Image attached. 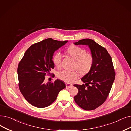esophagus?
<instances>
[{"mask_svg": "<svg viewBox=\"0 0 131 131\" xmlns=\"http://www.w3.org/2000/svg\"><path fill=\"white\" fill-rule=\"evenodd\" d=\"M66 88H71L72 87H73V84L66 83Z\"/></svg>", "mask_w": 131, "mask_h": 131, "instance_id": "34e87169", "label": "esophagus"}]
</instances>
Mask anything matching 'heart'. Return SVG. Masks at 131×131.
Wrapping results in <instances>:
<instances>
[{
    "instance_id": "heart-1",
    "label": "heart",
    "mask_w": 131,
    "mask_h": 131,
    "mask_svg": "<svg viewBox=\"0 0 131 131\" xmlns=\"http://www.w3.org/2000/svg\"><path fill=\"white\" fill-rule=\"evenodd\" d=\"M66 51L75 60L74 69L78 70L81 75H86L92 70L94 61V57L92 54L87 53L86 49L75 45H72L67 49ZM62 59V55L60 52H57L53 57V64L58 69H60L61 66ZM57 77L66 82L72 83L78 78V72L77 71L64 70L58 72Z\"/></svg>"
}]
</instances>
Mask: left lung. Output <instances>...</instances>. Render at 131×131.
Segmentation results:
<instances>
[{"mask_svg": "<svg viewBox=\"0 0 131 131\" xmlns=\"http://www.w3.org/2000/svg\"><path fill=\"white\" fill-rule=\"evenodd\" d=\"M74 44L88 45L94 59L92 70L81 79L86 84L74 85L78 89L74 100L81 109L94 110L106 101L115 80L112 58L105 48L93 39H83Z\"/></svg>", "mask_w": 131, "mask_h": 131, "instance_id": "8db88e82", "label": "left lung"}]
</instances>
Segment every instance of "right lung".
Segmentation results:
<instances>
[{"mask_svg": "<svg viewBox=\"0 0 131 131\" xmlns=\"http://www.w3.org/2000/svg\"><path fill=\"white\" fill-rule=\"evenodd\" d=\"M67 42L47 38L34 44L26 50L19 63V87L25 99L32 105L39 108L49 106L60 91L66 87L58 79L47 83L44 81L45 76L52 74L50 71L54 67L52 57L55 51Z\"/></svg>", "mask_w": 131, "mask_h": 131, "instance_id": "right-lung-1", "label": "right lung"}]
</instances>
